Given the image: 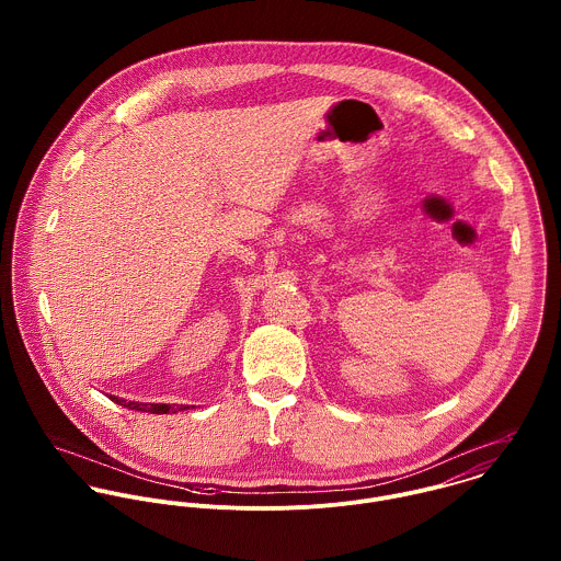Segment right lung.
<instances>
[{
  "instance_id": "add662e5",
  "label": "right lung",
  "mask_w": 561,
  "mask_h": 561,
  "mask_svg": "<svg viewBox=\"0 0 561 561\" xmlns=\"http://www.w3.org/2000/svg\"><path fill=\"white\" fill-rule=\"evenodd\" d=\"M110 400L129 408V410H140V412H151V414H172V412H179V410H187L190 405H174V403H145V401H127L116 398V396H110Z\"/></svg>"
}]
</instances>
